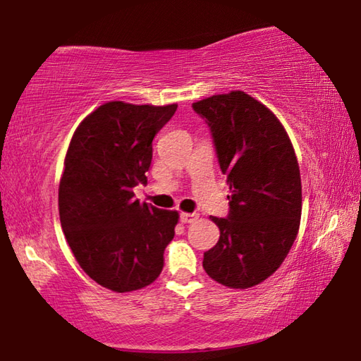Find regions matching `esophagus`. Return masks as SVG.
<instances>
[{"mask_svg":"<svg viewBox=\"0 0 361 361\" xmlns=\"http://www.w3.org/2000/svg\"><path fill=\"white\" fill-rule=\"evenodd\" d=\"M180 219H181V223L189 224V223L197 221V219H199V215H197V213H185V212H183L181 215H180Z\"/></svg>","mask_w":361,"mask_h":361,"instance_id":"obj_1","label":"esophagus"}]
</instances>
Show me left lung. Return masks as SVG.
Returning a JSON list of instances; mask_svg holds the SVG:
<instances>
[{
  "label": "left lung",
  "instance_id": "8db88e82",
  "mask_svg": "<svg viewBox=\"0 0 361 361\" xmlns=\"http://www.w3.org/2000/svg\"><path fill=\"white\" fill-rule=\"evenodd\" d=\"M192 108L207 119L231 189L228 218L212 216L219 240L202 266L228 288H252L277 271L298 235L302 188L295 149L277 116L242 90Z\"/></svg>",
  "mask_w": 361,
  "mask_h": 361
}]
</instances>
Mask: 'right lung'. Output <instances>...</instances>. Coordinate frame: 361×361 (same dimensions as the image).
Segmentation results:
<instances>
[{"label": "right lung", "mask_w": 361, "mask_h": 361, "mask_svg": "<svg viewBox=\"0 0 361 361\" xmlns=\"http://www.w3.org/2000/svg\"><path fill=\"white\" fill-rule=\"evenodd\" d=\"M166 106L103 103L71 137L59 186V215L78 264L116 293L151 285L164 267L178 212L133 197L146 183L152 138L176 111Z\"/></svg>", "instance_id": "1"}]
</instances>
